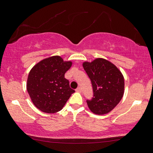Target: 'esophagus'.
Returning <instances> with one entry per match:
<instances>
[{
    "mask_svg": "<svg viewBox=\"0 0 153 153\" xmlns=\"http://www.w3.org/2000/svg\"><path fill=\"white\" fill-rule=\"evenodd\" d=\"M76 91L78 92V93H80V92H81V88L78 87V88L76 89Z\"/></svg>",
    "mask_w": 153,
    "mask_h": 153,
    "instance_id": "obj_1",
    "label": "esophagus"
}]
</instances>
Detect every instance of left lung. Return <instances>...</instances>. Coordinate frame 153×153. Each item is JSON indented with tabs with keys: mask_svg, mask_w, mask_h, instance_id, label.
I'll list each match as a JSON object with an SVG mask.
<instances>
[{
	"mask_svg": "<svg viewBox=\"0 0 153 153\" xmlns=\"http://www.w3.org/2000/svg\"><path fill=\"white\" fill-rule=\"evenodd\" d=\"M83 68L91 80L93 97L87 100L89 109L96 115L108 113L119 103L124 94V77L111 62L96 58L84 62Z\"/></svg>",
	"mask_w": 153,
	"mask_h": 153,
	"instance_id": "obj_1",
	"label": "left lung"
}]
</instances>
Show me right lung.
I'll return each mask as SVG.
<instances>
[{"label":"right lung","instance_id":"obj_1","mask_svg":"<svg viewBox=\"0 0 153 153\" xmlns=\"http://www.w3.org/2000/svg\"><path fill=\"white\" fill-rule=\"evenodd\" d=\"M71 65V61H64L61 57L55 56L43 59L30 70L27 91L38 109L46 113L62 110L75 92L65 78V73Z\"/></svg>","mask_w":153,"mask_h":153}]
</instances>
